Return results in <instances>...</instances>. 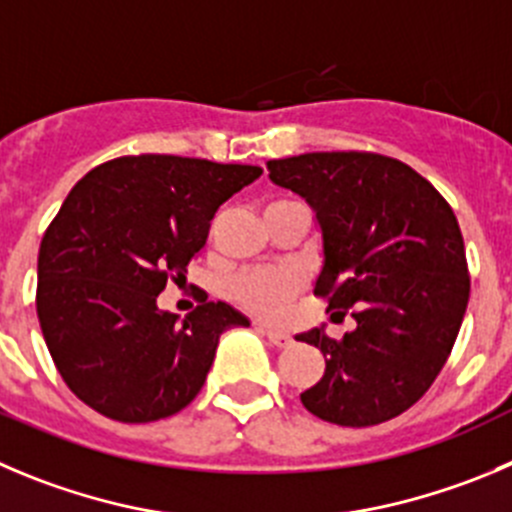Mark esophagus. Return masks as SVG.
Here are the masks:
<instances>
[{"label": "esophagus", "instance_id": "34e87169", "mask_svg": "<svg viewBox=\"0 0 512 512\" xmlns=\"http://www.w3.org/2000/svg\"><path fill=\"white\" fill-rule=\"evenodd\" d=\"M257 328H260V331L265 333L267 338H270L272 346L283 348V346H288V343H290V336L283 331V328H275V326H270V323H257Z\"/></svg>", "mask_w": 512, "mask_h": 512}]
</instances>
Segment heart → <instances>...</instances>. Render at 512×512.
I'll list each match as a JSON object with an SVG mask.
<instances>
[{
	"label": "heart",
	"instance_id": "heart-1",
	"mask_svg": "<svg viewBox=\"0 0 512 512\" xmlns=\"http://www.w3.org/2000/svg\"><path fill=\"white\" fill-rule=\"evenodd\" d=\"M275 204V202H272ZM303 288V275L295 267H267V270L242 272L229 285V293L250 313L278 318L285 313L290 300Z\"/></svg>",
	"mask_w": 512,
	"mask_h": 512
}]
</instances>
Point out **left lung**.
Here are the masks:
<instances>
[{"label": "left lung", "instance_id": "8db88e82", "mask_svg": "<svg viewBox=\"0 0 512 512\" xmlns=\"http://www.w3.org/2000/svg\"><path fill=\"white\" fill-rule=\"evenodd\" d=\"M272 184L315 212L323 267L313 293L331 318L353 308L343 338L298 333L326 356L300 394L315 417L371 427L417 404L450 356L470 300L465 242L452 207L412 166L381 154L318 151L267 161Z\"/></svg>", "mask_w": 512, "mask_h": 512}]
</instances>
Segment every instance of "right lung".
<instances>
[{"label":"right lung","mask_w":512,"mask_h":512,"mask_svg":"<svg viewBox=\"0 0 512 512\" xmlns=\"http://www.w3.org/2000/svg\"><path fill=\"white\" fill-rule=\"evenodd\" d=\"M260 166L141 154L83 176L37 257V318L75 396L126 424L181 412L202 391L219 336L250 326L227 303L184 321L156 298L207 242L214 212Z\"/></svg>","instance_id":"1"}]
</instances>
